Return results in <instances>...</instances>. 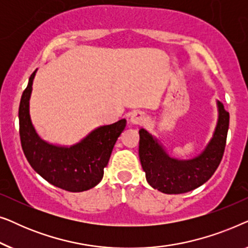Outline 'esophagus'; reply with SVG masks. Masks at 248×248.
Wrapping results in <instances>:
<instances>
[{"instance_id": "esophagus-1", "label": "esophagus", "mask_w": 248, "mask_h": 248, "mask_svg": "<svg viewBox=\"0 0 248 248\" xmlns=\"http://www.w3.org/2000/svg\"><path fill=\"white\" fill-rule=\"evenodd\" d=\"M130 122L131 124L133 125H142L145 122V116H144V113H142V111H134V113H132L131 117H130Z\"/></svg>"}]
</instances>
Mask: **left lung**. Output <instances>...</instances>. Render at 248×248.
<instances>
[{
	"mask_svg": "<svg viewBox=\"0 0 248 248\" xmlns=\"http://www.w3.org/2000/svg\"><path fill=\"white\" fill-rule=\"evenodd\" d=\"M217 107L218 121L212 138L201 154L191 159L171 157L157 138L144 128L139 131V155L151 187L166 194H182L211 178L222 159L229 127V113L219 100Z\"/></svg>",
	"mask_w": 248,
	"mask_h": 248,
	"instance_id": "8db88e82",
	"label": "left lung"
}]
</instances>
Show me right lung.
I'll return each instance as SVG.
<instances>
[{"label":"right lung","instance_id":"add662e5","mask_svg":"<svg viewBox=\"0 0 248 248\" xmlns=\"http://www.w3.org/2000/svg\"><path fill=\"white\" fill-rule=\"evenodd\" d=\"M36 71L30 76L19 106V128L23 154L37 174L50 184L69 192L94 187L104 176L117 139L126 120L98 126L72 145H60L40 138L30 117V97Z\"/></svg>","mask_w":248,"mask_h":248}]
</instances>
